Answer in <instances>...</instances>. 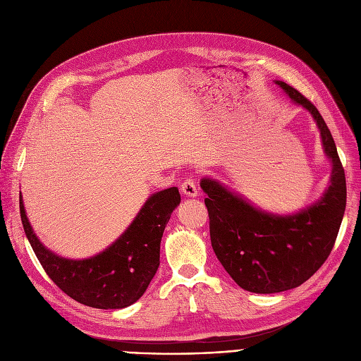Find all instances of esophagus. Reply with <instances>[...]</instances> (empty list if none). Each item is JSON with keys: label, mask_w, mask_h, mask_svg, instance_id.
<instances>
[{"label": "esophagus", "mask_w": 361, "mask_h": 361, "mask_svg": "<svg viewBox=\"0 0 361 361\" xmlns=\"http://www.w3.org/2000/svg\"><path fill=\"white\" fill-rule=\"evenodd\" d=\"M181 192L184 196L188 197H195L197 195V188H196V183L192 178H185L181 184Z\"/></svg>", "instance_id": "34e87169"}]
</instances>
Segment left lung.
I'll use <instances>...</instances> for the list:
<instances>
[{
  "label": "left lung",
  "mask_w": 361,
  "mask_h": 361,
  "mask_svg": "<svg viewBox=\"0 0 361 361\" xmlns=\"http://www.w3.org/2000/svg\"><path fill=\"white\" fill-rule=\"evenodd\" d=\"M308 110L331 159V184L318 202L293 216H274L250 205L214 180L204 178L211 245L223 268L247 291L269 295L303 284L323 266L335 245L346 205L345 171L330 129L299 90L276 82Z\"/></svg>",
  "instance_id": "1"
}]
</instances>
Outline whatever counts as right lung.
Masks as SVG:
<instances>
[{"label": "right lung", "instance_id": "1", "mask_svg": "<svg viewBox=\"0 0 361 361\" xmlns=\"http://www.w3.org/2000/svg\"><path fill=\"white\" fill-rule=\"evenodd\" d=\"M180 201L177 188L154 193L114 244L85 260L63 259L44 248L26 219L22 196L19 207L26 238L51 281L78 303L120 310L135 303L149 287L159 268L160 239Z\"/></svg>", "mask_w": 361, "mask_h": 361}]
</instances>
